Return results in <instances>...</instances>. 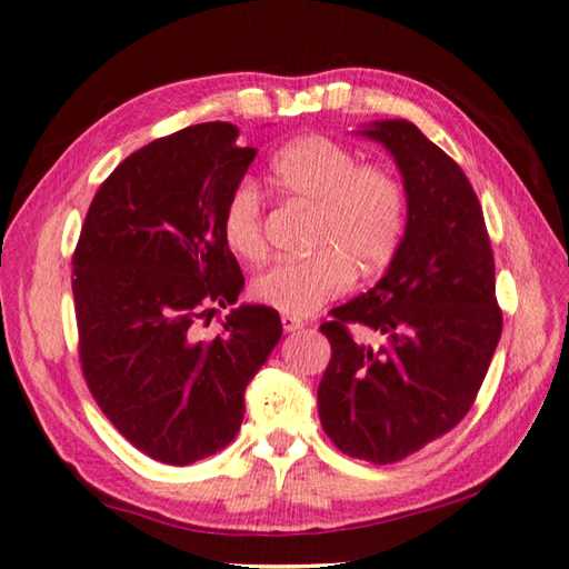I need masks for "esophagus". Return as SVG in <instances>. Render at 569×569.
Here are the masks:
<instances>
[{"label":"esophagus","instance_id":"obj_1","mask_svg":"<svg viewBox=\"0 0 569 569\" xmlns=\"http://www.w3.org/2000/svg\"><path fill=\"white\" fill-rule=\"evenodd\" d=\"M282 327H284V332H297V330H302L305 327V322L302 320H297V317H282Z\"/></svg>","mask_w":569,"mask_h":569}]
</instances>
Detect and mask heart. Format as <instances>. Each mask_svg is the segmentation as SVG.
<instances>
[{"mask_svg":"<svg viewBox=\"0 0 569 569\" xmlns=\"http://www.w3.org/2000/svg\"><path fill=\"white\" fill-rule=\"evenodd\" d=\"M269 177L279 192L315 207L310 257L277 259L257 272L249 295L287 317H307L350 290L355 274L372 279L400 252L407 232V189L390 167L360 162L350 147L305 134L277 149ZM229 249L244 259L264 252L262 197L239 182L222 209Z\"/></svg>","mask_w":569,"mask_h":569,"instance_id":"b5f03b06","label":"heart"}]
</instances>
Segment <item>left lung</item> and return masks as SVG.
Wrapping results in <instances>:
<instances>
[{"instance_id":"obj_1","label":"left lung","mask_w":569,"mask_h":569,"mask_svg":"<svg viewBox=\"0 0 569 569\" xmlns=\"http://www.w3.org/2000/svg\"><path fill=\"white\" fill-rule=\"evenodd\" d=\"M365 134L390 149L405 177L407 232L380 282L320 325L332 357L317 405L337 450L392 465L470 412L502 310L480 199L460 164L405 119Z\"/></svg>"}]
</instances>
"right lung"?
<instances>
[{"label":"right lung","instance_id":"add662e5","mask_svg":"<svg viewBox=\"0 0 569 569\" xmlns=\"http://www.w3.org/2000/svg\"><path fill=\"white\" fill-rule=\"evenodd\" d=\"M204 122L137 149L99 184L72 254L79 367L99 410L139 452L192 465L234 440L244 390L282 337L277 310L244 305L222 209L252 147Z\"/></svg>","mask_w":569,"mask_h":569}]
</instances>
